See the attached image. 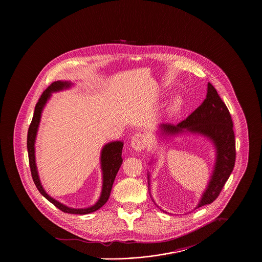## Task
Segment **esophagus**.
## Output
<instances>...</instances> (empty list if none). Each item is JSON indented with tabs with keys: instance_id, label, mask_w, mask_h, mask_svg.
Here are the masks:
<instances>
[{
	"instance_id": "34e87169",
	"label": "esophagus",
	"mask_w": 262,
	"mask_h": 262,
	"mask_svg": "<svg viewBox=\"0 0 262 262\" xmlns=\"http://www.w3.org/2000/svg\"><path fill=\"white\" fill-rule=\"evenodd\" d=\"M132 148L136 151L144 149L145 146L147 145V139L143 134L137 133L134 136H132L131 138V142H130Z\"/></svg>"
}]
</instances>
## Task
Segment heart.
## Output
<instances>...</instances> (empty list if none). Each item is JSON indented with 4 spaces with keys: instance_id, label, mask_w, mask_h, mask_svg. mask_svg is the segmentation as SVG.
<instances>
[{
    "instance_id": "heart-1",
    "label": "heart",
    "mask_w": 262,
    "mask_h": 262,
    "mask_svg": "<svg viewBox=\"0 0 262 262\" xmlns=\"http://www.w3.org/2000/svg\"><path fill=\"white\" fill-rule=\"evenodd\" d=\"M182 104H183V98H182V96H177V97H174L173 100H172V102H171L172 108H179Z\"/></svg>"
}]
</instances>
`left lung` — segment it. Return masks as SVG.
<instances>
[{"label":"left lung","instance_id":"left-lung-1","mask_svg":"<svg viewBox=\"0 0 262 262\" xmlns=\"http://www.w3.org/2000/svg\"><path fill=\"white\" fill-rule=\"evenodd\" d=\"M186 133L202 136L209 140L214 146L216 155L211 178L195 207L198 209L213 203L218 198L233 171L236 158L235 135L231 115L216 89L210 82L207 85L206 99L186 120L178 125L168 123L158 125L159 137L164 139ZM147 180L150 193L149 171L147 172Z\"/></svg>","mask_w":262,"mask_h":262}]
</instances>
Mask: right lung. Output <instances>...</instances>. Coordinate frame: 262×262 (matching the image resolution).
Masks as SVG:
<instances>
[{"instance_id": "obj_1", "label": "right lung", "mask_w": 262, "mask_h": 262, "mask_svg": "<svg viewBox=\"0 0 262 262\" xmlns=\"http://www.w3.org/2000/svg\"><path fill=\"white\" fill-rule=\"evenodd\" d=\"M73 86V83L68 80H57L51 83L41 95L40 99L38 100L37 104L35 106V111L31 121V124L29 126L28 135H27V149H28V156H29V164L31 169V174L33 182L37 187L39 192L47 199L51 204H53L56 208L61 210L64 213L69 214H76V215H85L93 213L100 208H102L108 201L111 190H112L113 184L115 181V178L118 173V170L123 162L122 159V149L124 143L122 141H112L107 144H105L101 151V169H102V177H103V185L102 190L99 200L96 204H94L91 207L88 208H71L62 203L56 201L52 196H50L45 189L42 187L39 174H38L37 165H36V159H35V140L37 136L38 128L41 120V115L43 112L44 107L46 106V103L52 96V93L60 92L63 90H68Z\"/></svg>"}]
</instances>
